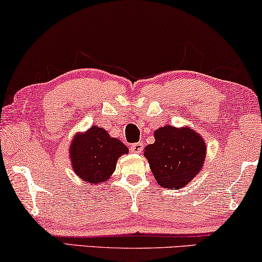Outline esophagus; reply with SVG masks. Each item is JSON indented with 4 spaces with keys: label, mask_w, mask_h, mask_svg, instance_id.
<instances>
[{
    "label": "esophagus",
    "mask_w": 262,
    "mask_h": 262,
    "mask_svg": "<svg viewBox=\"0 0 262 262\" xmlns=\"http://www.w3.org/2000/svg\"><path fill=\"white\" fill-rule=\"evenodd\" d=\"M130 150H131L132 152H135V154L142 152L143 151V143L138 142V143H135V144H131Z\"/></svg>",
    "instance_id": "1"
}]
</instances>
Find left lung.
I'll list each match as a JSON object with an SVG mask.
<instances>
[{"instance_id": "8db88e82", "label": "left lung", "mask_w": 262, "mask_h": 262, "mask_svg": "<svg viewBox=\"0 0 262 262\" xmlns=\"http://www.w3.org/2000/svg\"><path fill=\"white\" fill-rule=\"evenodd\" d=\"M205 155V142L196 132L169 125L155 131V143L146 145L144 152L155 180L163 188L188 184L202 169Z\"/></svg>"}]
</instances>
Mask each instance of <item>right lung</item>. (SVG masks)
<instances>
[{
  "mask_svg": "<svg viewBox=\"0 0 262 262\" xmlns=\"http://www.w3.org/2000/svg\"><path fill=\"white\" fill-rule=\"evenodd\" d=\"M127 151L126 145L119 139L110 137L101 127L93 126L74 139L70 159L75 173L85 182L95 185L111 177L119 156Z\"/></svg>",
  "mask_w": 262,
  "mask_h": 262,
  "instance_id": "1",
  "label": "right lung"
}]
</instances>
